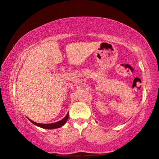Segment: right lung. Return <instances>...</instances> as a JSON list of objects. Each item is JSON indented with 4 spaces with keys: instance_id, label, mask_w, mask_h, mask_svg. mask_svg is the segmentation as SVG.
Wrapping results in <instances>:
<instances>
[{
    "instance_id": "right-lung-1",
    "label": "right lung",
    "mask_w": 159,
    "mask_h": 159,
    "mask_svg": "<svg viewBox=\"0 0 159 159\" xmlns=\"http://www.w3.org/2000/svg\"><path fill=\"white\" fill-rule=\"evenodd\" d=\"M68 118H69V112H67L66 116H65V117L63 118L62 120H61V121H59L58 122H55V123H52V124H38V123H36V122H35V121H32V120H30V118H29V119H30V121H31L32 124H35V125L37 126V127L43 128V129H56V128L61 127L62 126H64V124H66V122L67 121Z\"/></svg>"
}]
</instances>
